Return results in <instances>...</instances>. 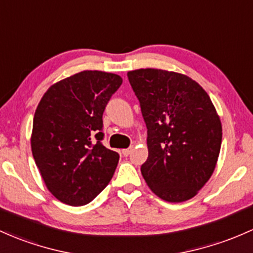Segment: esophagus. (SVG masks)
<instances>
[{
    "label": "esophagus",
    "instance_id": "obj_1",
    "mask_svg": "<svg viewBox=\"0 0 253 253\" xmlns=\"http://www.w3.org/2000/svg\"><path fill=\"white\" fill-rule=\"evenodd\" d=\"M131 151H132V148H129V149H124L122 150V155H124V156H128L129 154H131Z\"/></svg>",
    "mask_w": 253,
    "mask_h": 253
}]
</instances>
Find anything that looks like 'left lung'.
I'll return each instance as SVG.
<instances>
[{"label": "left lung", "instance_id": "8db88e82", "mask_svg": "<svg viewBox=\"0 0 253 253\" xmlns=\"http://www.w3.org/2000/svg\"><path fill=\"white\" fill-rule=\"evenodd\" d=\"M128 76L148 128L140 170L157 197L170 203L193 198L212 175L222 125L209 95L185 74L140 68Z\"/></svg>", "mask_w": 253, "mask_h": 253}]
</instances>
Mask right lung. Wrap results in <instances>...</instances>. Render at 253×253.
I'll return each mask as SVG.
<instances>
[{
    "label": "right lung",
    "mask_w": 253,
    "mask_h": 253,
    "mask_svg": "<svg viewBox=\"0 0 253 253\" xmlns=\"http://www.w3.org/2000/svg\"><path fill=\"white\" fill-rule=\"evenodd\" d=\"M121 84L118 74L83 71L50 86L37 105L32 155L46 188L62 203H90L112 180L119 154L102 144V116Z\"/></svg>",
    "instance_id": "1"
}]
</instances>
